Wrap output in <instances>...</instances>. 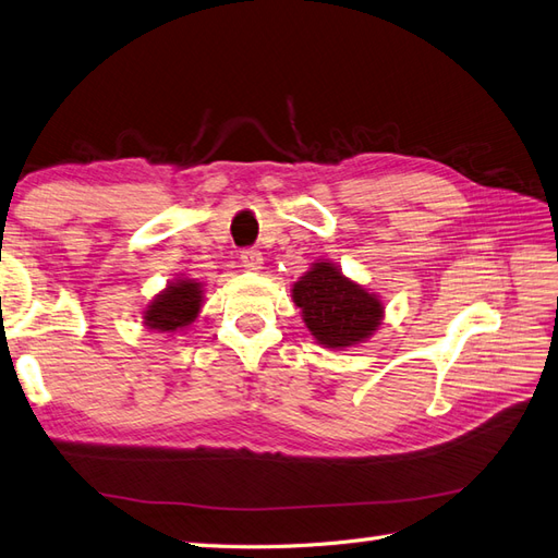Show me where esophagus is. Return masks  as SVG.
Wrapping results in <instances>:
<instances>
[{
    "mask_svg": "<svg viewBox=\"0 0 558 558\" xmlns=\"http://www.w3.org/2000/svg\"><path fill=\"white\" fill-rule=\"evenodd\" d=\"M242 265L248 269V272H260V269H263V253L255 251V248L242 251Z\"/></svg>",
    "mask_w": 558,
    "mask_h": 558,
    "instance_id": "esophagus-1",
    "label": "esophagus"
}]
</instances>
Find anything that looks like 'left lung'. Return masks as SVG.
<instances>
[{
	"label": "left lung",
	"instance_id": "obj_1",
	"mask_svg": "<svg viewBox=\"0 0 558 558\" xmlns=\"http://www.w3.org/2000/svg\"><path fill=\"white\" fill-rule=\"evenodd\" d=\"M293 303L310 336L322 348L344 352L378 333L385 303L364 283L350 279L333 260L319 258L291 286Z\"/></svg>",
	"mask_w": 558,
	"mask_h": 558
}]
</instances>
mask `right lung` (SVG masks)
Here are the masks:
<instances>
[{"mask_svg":"<svg viewBox=\"0 0 558 558\" xmlns=\"http://www.w3.org/2000/svg\"><path fill=\"white\" fill-rule=\"evenodd\" d=\"M204 307V283L178 275L163 289L149 300L143 314V326L157 330L163 336H175L197 319Z\"/></svg>","mask_w":558,"mask_h":558,"instance_id":"obj_1","label":"right lung"}]
</instances>
